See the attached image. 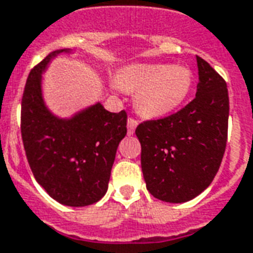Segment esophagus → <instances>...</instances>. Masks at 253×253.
<instances>
[{"instance_id": "34e87169", "label": "esophagus", "mask_w": 253, "mask_h": 253, "mask_svg": "<svg viewBox=\"0 0 253 253\" xmlns=\"http://www.w3.org/2000/svg\"><path fill=\"white\" fill-rule=\"evenodd\" d=\"M138 125V121L136 119H133V117H129L128 119V134L130 136V134L134 133V129H136V126Z\"/></svg>"}]
</instances>
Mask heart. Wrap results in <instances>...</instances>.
Listing matches in <instances>:
<instances>
[{"mask_svg":"<svg viewBox=\"0 0 253 253\" xmlns=\"http://www.w3.org/2000/svg\"><path fill=\"white\" fill-rule=\"evenodd\" d=\"M192 84L191 72L184 66L130 65L117 85L136 93L137 111L145 117H161L174 111L185 100Z\"/></svg>","mask_w":253,"mask_h":253,"instance_id":"obj_1","label":"heart"}]
</instances>
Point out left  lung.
Wrapping results in <instances>:
<instances>
[{
	"label": "left lung",
	"instance_id": "left-lung-1",
	"mask_svg": "<svg viewBox=\"0 0 253 253\" xmlns=\"http://www.w3.org/2000/svg\"><path fill=\"white\" fill-rule=\"evenodd\" d=\"M196 60V97L173 115L136 128L147 189L167 203H185L210 187L227 147V83L206 60Z\"/></svg>",
	"mask_w": 253,
	"mask_h": 253
}]
</instances>
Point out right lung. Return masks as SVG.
I'll return each instance as SVG.
<instances>
[{
    "mask_svg": "<svg viewBox=\"0 0 253 253\" xmlns=\"http://www.w3.org/2000/svg\"><path fill=\"white\" fill-rule=\"evenodd\" d=\"M56 50L30 70L21 102V136L37 183L54 200L69 207L97 203L108 189L120 141L126 134V112L90 106L70 120L47 111L41 73Z\"/></svg>",
    "mask_w": 253,
    "mask_h": 253,
    "instance_id": "add662e5",
    "label": "right lung"
}]
</instances>
